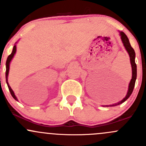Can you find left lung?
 I'll use <instances>...</instances> for the list:
<instances>
[{"mask_svg":"<svg viewBox=\"0 0 146 146\" xmlns=\"http://www.w3.org/2000/svg\"><path fill=\"white\" fill-rule=\"evenodd\" d=\"M119 35H120L121 36V42L123 44V46L125 47V49L126 50L127 53L129 54V57H130V62H131V68H132V78L130 82H129L127 94H126L125 98H123L122 100L119 102L116 103V104H110V105H104L103 106V107H114V106L119 105L120 104H122L123 102H124L131 96V95L132 92H133V88H134V86H135V82H136V80L137 67H136V63H135L136 54H135L134 49H133V48L131 47V46L129 39H128L127 36L124 34V32H120V31H119Z\"/></svg>","mask_w":146,"mask_h":146,"instance_id":"1","label":"left lung"}]
</instances>
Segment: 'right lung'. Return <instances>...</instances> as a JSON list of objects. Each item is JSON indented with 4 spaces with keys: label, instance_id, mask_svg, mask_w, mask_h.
I'll use <instances>...</instances> for the list:
<instances>
[{
    "label": "right lung",
    "instance_id": "1",
    "mask_svg": "<svg viewBox=\"0 0 146 146\" xmlns=\"http://www.w3.org/2000/svg\"><path fill=\"white\" fill-rule=\"evenodd\" d=\"M16 44H17V42L15 43V44L14 45V46H13V51H12L11 54L10 55L8 56V58H7V61H6V64H5V66H6V71H5V79H6V83L7 85H8V89H9L10 92V94H11V95L13 96V98H14L15 100L18 101V100H17V97L15 96V95L14 92H13V90H12V88H10V86L9 85V83H8V73H9V70H10V62H11L12 59H13V58L14 57L15 54L16 53V50H17V48H16Z\"/></svg>",
    "mask_w": 146,
    "mask_h": 146
}]
</instances>
